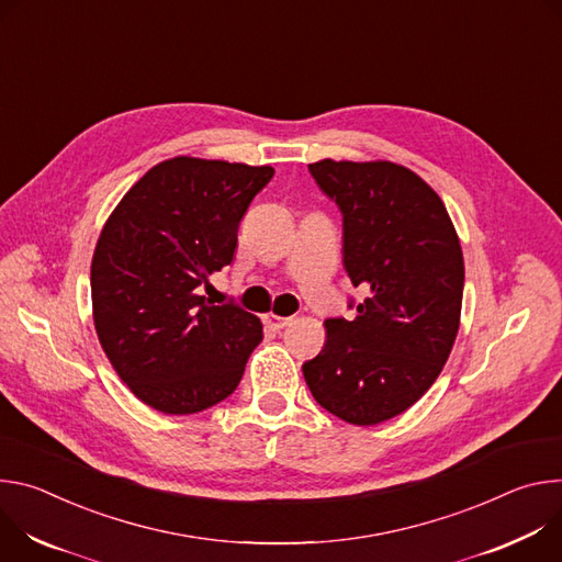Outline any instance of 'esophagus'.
Returning a JSON list of instances; mask_svg holds the SVG:
<instances>
[{
	"mask_svg": "<svg viewBox=\"0 0 562 562\" xmlns=\"http://www.w3.org/2000/svg\"><path fill=\"white\" fill-rule=\"evenodd\" d=\"M263 322H266V326H270V328H274V330H281V328H285L292 319H290V317H279V315L268 313V315L263 317Z\"/></svg>",
	"mask_w": 562,
	"mask_h": 562,
	"instance_id": "34e87169",
	"label": "esophagus"
}]
</instances>
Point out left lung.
Here are the masks:
<instances>
[{"instance_id": "obj_1", "label": "left lung", "mask_w": 562, "mask_h": 562, "mask_svg": "<svg viewBox=\"0 0 562 562\" xmlns=\"http://www.w3.org/2000/svg\"><path fill=\"white\" fill-rule=\"evenodd\" d=\"M307 169L341 210L344 268L368 296L355 319L324 322L326 344L303 378L328 413L372 426L411 408L451 355L464 290L460 238L442 199L402 165L326 158Z\"/></svg>"}]
</instances>
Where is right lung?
Wrapping results in <instances>:
<instances>
[{
  "label": "right lung",
  "instance_id": "1",
  "mask_svg": "<svg viewBox=\"0 0 562 562\" xmlns=\"http://www.w3.org/2000/svg\"><path fill=\"white\" fill-rule=\"evenodd\" d=\"M270 165L176 156L151 167L111 212L91 261L93 324L120 380L165 415L201 413L234 393L263 339L261 322L201 296L232 263Z\"/></svg>",
  "mask_w": 562,
  "mask_h": 562
}]
</instances>
